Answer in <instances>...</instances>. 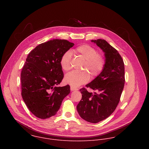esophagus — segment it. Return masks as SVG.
Here are the masks:
<instances>
[{
	"label": "esophagus",
	"instance_id": "34e87169",
	"mask_svg": "<svg viewBox=\"0 0 149 149\" xmlns=\"http://www.w3.org/2000/svg\"><path fill=\"white\" fill-rule=\"evenodd\" d=\"M70 90H71L72 91H77L78 89L76 88H74V87L71 86H70Z\"/></svg>",
	"mask_w": 149,
	"mask_h": 149
}]
</instances>
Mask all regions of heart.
<instances>
[{"mask_svg":"<svg viewBox=\"0 0 149 149\" xmlns=\"http://www.w3.org/2000/svg\"><path fill=\"white\" fill-rule=\"evenodd\" d=\"M75 52L85 60L83 67L84 72H72L65 76L64 81L72 86L78 87L89 81L90 76L88 72L92 77L99 75L105 67L106 60L104 54L97 53L95 47L86 44L77 47ZM71 58L72 53L70 51L65 52L61 58L60 65L65 72L69 71L72 68Z\"/></svg>","mask_w":149,"mask_h":149,"instance_id":"b5f03b06","label":"heart"}]
</instances>
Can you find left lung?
<instances>
[{"label": "left lung", "instance_id": "obj_1", "mask_svg": "<svg viewBox=\"0 0 149 149\" xmlns=\"http://www.w3.org/2000/svg\"><path fill=\"white\" fill-rule=\"evenodd\" d=\"M104 53L103 70L86 85L93 91L80 89L82 98L77 106L79 114L86 121L96 123L109 116L118 106L125 85V65L119 52L104 40H92Z\"/></svg>", "mask_w": 149, "mask_h": 149}]
</instances>
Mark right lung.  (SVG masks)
<instances>
[{
    "instance_id": "1",
    "label": "right lung",
    "mask_w": 149,
    "mask_h": 149,
    "mask_svg": "<svg viewBox=\"0 0 149 149\" xmlns=\"http://www.w3.org/2000/svg\"><path fill=\"white\" fill-rule=\"evenodd\" d=\"M74 45L65 40H52L40 44L28 54L22 70L21 95L36 117L44 119L55 115L69 94V85H56L64 77L61 58Z\"/></svg>"
}]
</instances>
